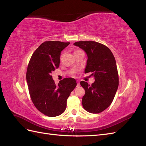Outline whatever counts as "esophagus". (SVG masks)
Segmentation results:
<instances>
[{"instance_id": "esophagus-1", "label": "esophagus", "mask_w": 146, "mask_h": 146, "mask_svg": "<svg viewBox=\"0 0 146 146\" xmlns=\"http://www.w3.org/2000/svg\"><path fill=\"white\" fill-rule=\"evenodd\" d=\"M80 86V82H79V81H77V86L78 87Z\"/></svg>"}]
</instances>
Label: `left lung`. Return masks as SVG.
I'll list each match as a JSON object with an SVG mask.
<instances>
[{"label": "left lung", "mask_w": 146, "mask_h": 146, "mask_svg": "<svg viewBox=\"0 0 146 146\" xmlns=\"http://www.w3.org/2000/svg\"><path fill=\"white\" fill-rule=\"evenodd\" d=\"M86 52L88 56L85 73L91 72L95 82L89 85L81 81L85 90L82 105L86 111L99 113L111 105L119 85V77L115 58L111 51L99 42L86 41L74 43Z\"/></svg>", "instance_id": "left-lung-1"}]
</instances>
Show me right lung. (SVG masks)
I'll return each instance as SVG.
<instances>
[{"label":"right lung","mask_w":146,"mask_h":146,"mask_svg":"<svg viewBox=\"0 0 146 146\" xmlns=\"http://www.w3.org/2000/svg\"><path fill=\"white\" fill-rule=\"evenodd\" d=\"M70 42L45 41L34 52L28 65L26 79L31 99L39 111L55 117L66 110L67 99L77 86L73 78H66L56 85L52 72L58 68L61 52Z\"/></svg>","instance_id":"obj_1"}]
</instances>
